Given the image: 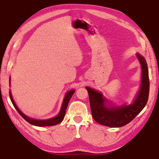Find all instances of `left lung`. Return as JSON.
I'll return each mask as SVG.
<instances>
[{
  "label": "left lung",
  "instance_id": "8db88e82",
  "mask_svg": "<svg viewBox=\"0 0 159 159\" xmlns=\"http://www.w3.org/2000/svg\"><path fill=\"white\" fill-rule=\"evenodd\" d=\"M142 67V80L140 91L134 103L129 106L108 107L102 93L86 87L88 92L89 105L94 120L100 125L110 127H121L134 119L148 103L149 92V79L148 64L145 57L137 53Z\"/></svg>",
  "mask_w": 159,
  "mask_h": 159
}]
</instances>
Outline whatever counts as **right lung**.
<instances>
[{"instance_id": "obj_1", "label": "right lung", "mask_w": 159, "mask_h": 159, "mask_svg": "<svg viewBox=\"0 0 159 159\" xmlns=\"http://www.w3.org/2000/svg\"><path fill=\"white\" fill-rule=\"evenodd\" d=\"M75 90L74 89H71V90L69 91L67 94H66L65 97L64 98V100H63V102H62V107L61 109H60V111L59 112V114L57 115L56 117H55L53 118H51V119H48V120H33V119H30L28 117H27L26 115H25L23 112L20 111V110L17 107L16 105L15 104V103H14V100L12 99V97H11V92L10 91V99H11V102L12 103L13 106H14V108L17 111V112H19L20 114V115L24 118V119L27 121L28 122H29L30 124L34 126H53V125H56L57 124H59L62 122L64 119L65 117V115L66 113V110H67V106H68V103L69 102H70V99L72 97V95L74 93Z\"/></svg>"}]
</instances>
